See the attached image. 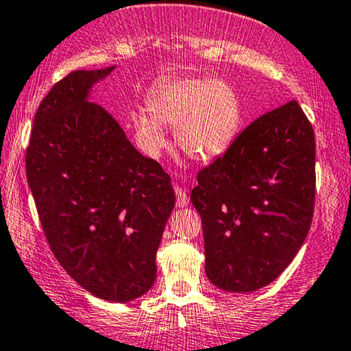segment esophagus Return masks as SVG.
<instances>
[{"label": "esophagus", "instance_id": "esophagus-1", "mask_svg": "<svg viewBox=\"0 0 351 351\" xmlns=\"http://www.w3.org/2000/svg\"><path fill=\"white\" fill-rule=\"evenodd\" d=\"M175 193H176V206L183 208V206H186L188 203H190L186 191H184L182 186H175Z\"/></svg>", "mask_w": 351, "mask_h": 351}]
</instances>
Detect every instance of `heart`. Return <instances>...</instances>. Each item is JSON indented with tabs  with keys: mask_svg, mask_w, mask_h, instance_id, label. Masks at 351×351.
<instances>
[{
	"mask_svg": "<svg viewBox=\"0 0 351 351\" xmlns=\"http://www.w3.org/2000/svg\"><path fill=\"white\" fill-rule=\"evenodd\" d=\"M148 111L132 117L138 143L148 155L167 146L163 126L175 128L176 143L202 163L218 160L232 148L243 123L240 95L228 83L208 76L176 78L158 86Z\"/></svg>",
	"mask_w": 351,
	"mask_h": 351,
	"instance_id": "heart-1",
	"label": "heart"
}]
</instances>
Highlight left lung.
<instances>
[{
    "label": "left lung",
    "mask_w": 351,
    "mask_h": 351,
    "mask_svg": "<svg viewBox=\"0 0 351 351\" xmlns=\"http://www.w3.org/2000/svg\"><path fill=\"white\" fill-rule=\"evenodd\" d=\"M191 203L215 287L252 293L278 278L305 241L315 205V133L298 103L246 126L198 173Z\"/></svg>",
    "instance_id": "left-lung-1"
}]
</instances>
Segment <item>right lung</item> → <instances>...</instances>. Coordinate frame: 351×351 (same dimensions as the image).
I'll return each mask as SVG.
<instances>
[{
  "label": "right lung",
  "instance_id": "right-lung-1",
  "mask_svg": "<svg viewBox=\"0 0 351 351\" xmlns=\"http://www.w3.org/2000/svg\"><path fill=\"white\" fill-rule=\"evenodd\" d=\"M114 68L71 71L45 96L26 149V178L61 267L96 298L126 303L155 283L175 191L160 163L90 101L91 88Z\"/></svg>",
  "mask_w": 351,
  "mask_h": 351
}]
</instances>
